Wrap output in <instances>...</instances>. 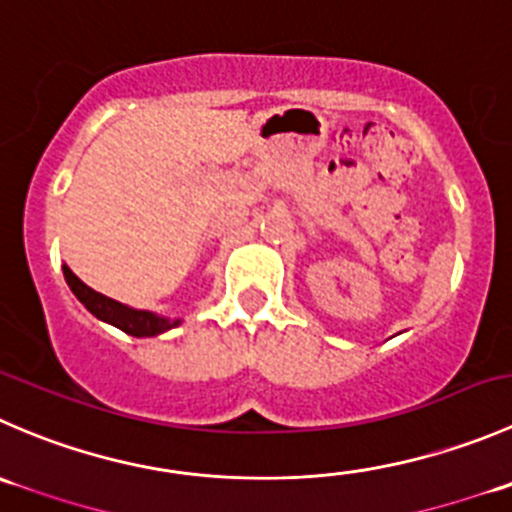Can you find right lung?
I'll list each match as a JSON object with an SVG mask.
<instances>
[{"instance_id": "1", "label": "right lung", "mask_w": 512, "mask_h": 512, "mask_svg": "<svg viewBox=\"0 0 512 512\" xmlns=\"http://www.w3.org/2000/svg\"><path fill=\"white\" fill-rule=\"evenodd\" d=\"M64 280L67 285L72 287V292L77 295V300L92 312L94 317L99 320L109 322V325L119 327L122 332L127 335H135V337H152V335H160V332L170 330V327L180 325V320H165V317H157L152 312L145 310H132V307L122 305V302L112 300V297H104L102 292H94L92 287L84 285L67 265H64Z\"/></svg>"}]
</instances>
